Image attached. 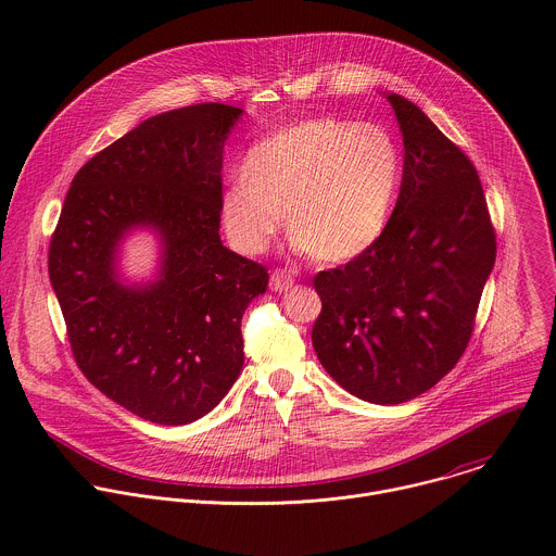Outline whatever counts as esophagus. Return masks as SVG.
Wrapping results in <instances>:
<instances>
[{"mask_svg": "<svg viewBox=\"0 0 556 556\" xmlns=\"http://www.w3.org/2000/svg\"><path fill=\"white\" fill-rule=\"evenodd\" d=\"M292 283H294V275L290 273V270H273V275H270V290H275V292H286L288 288H292Z\"/></svg>", "mask_w": 556, "mask_h": 556, "instance_id": "1", "label": "esophagus"}]
</instances>
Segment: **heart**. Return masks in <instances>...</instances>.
<instances>
[{"label":"heart","instance_id":"obj_1","mask_svg":"<svg viewBox=\"0 0 556 556\" xmlns=\"http://www.w3.org/2000/svg\"><path fill=\"white\" fill-rule=\"evenodd\" d=\"M399 180L401 153L382 127L309 118L249 149L242 182L222 195L219 217L244 255L266 251L281 215L301 253L341 264L382 235Z\"/></svg>","mask_w":556,"mask_h":556}]
</instances>
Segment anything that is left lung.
<instances>
[{
  "mask_svg": "<svg viewBox=\"0 0 556 556\" xmlns=\"http://www.w3.org/2000/svg\"><path fill=\"white\" fill-rule=\"evenodd\" d=\"M387 101L405 144L401 193L365 253L314 277L324 307L312 345L356 399L401 405L464 354L497 242L466 153L405 97Z\"/></svg>",
  "mask_w": 556,
  "mask_h": 556,
  "instance_id": "8db88e82",
  "label": "left lung"
}]
</instances>
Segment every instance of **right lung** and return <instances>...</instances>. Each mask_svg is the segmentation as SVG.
Segmentation results:
<instances>
[{"label": "right lung", "mask_w": 556, "mask_h": 556, "mask_svg": "<svg viewBox=\"0 0 556 556\" xmlns=\"http://www.w3.org/2000/svg\"><path fill=\"white\" fill-rule=\"evenodd\" d=\"M240 108L157 114L99 151L72 180L48 251L74 361L110 401L155 425L206 416L244 365L242 316L268 270L219 240L222 151ZM162 237L159 277L117 279L134 227Z\"/></svg>", "instance_id": "obj_1"}]
</instances>
